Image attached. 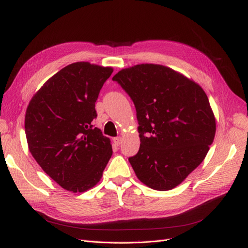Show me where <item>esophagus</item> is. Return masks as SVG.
<instances>
[{"label":"esophagus","mask_w":248,"mask_h":248,"mask_svg":"<svg viewBox=\"0 0 248 248\" xmlns=\"http://www.w3.org/2000/svg\"><path fill=\"white\" fill-rule=\"evenodd\" d=\"M112 142H114L116 146H119L121 144V138H114L112 139Z\"/></svg>","instance_id":"esophagus-1"}]
</instances>
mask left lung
I'll list each match as a JSON object with an SVG mask.
<instances>
[{
    "label": "left lung",
    "mask_w": 248,
    "mask_h": 248,
    "mask_svg": "<svg viewBox=\"0 0 248 248\" xmlns=\"http://www.w3.org/2000/svg\"><path fill=\"white\" fill-rule=\"evenodd\" d=\"M137 109L140 146L128 160L140 181L170 190L196 170L212 144L216 123L206 93L169 67L140 64L112 78Z\"/></svg>",
    "instance_id": "obj_1"
}]
</instances>
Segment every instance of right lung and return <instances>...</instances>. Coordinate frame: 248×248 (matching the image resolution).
<instances>
[{"label":"right lung","mask_w":248,"mask_h":248,"mask_svg":"<svg viewBox=\"0 0 248 248\" xmlns=\"http://www.w3.org/2000/svg\"><path fill=\"white\" fill-rule=\"evenodd\" d=\"M112 68L77 62L64 67L30 101L25 128L30 152L60 186L92 188L112 154L110 140L93 125L95 102Z\"/></svg>","instance_id":"1"}]
</instances>
